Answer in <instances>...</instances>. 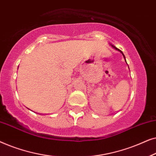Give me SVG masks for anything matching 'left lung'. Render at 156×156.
Here are the masks:
<instances>
[{
    "label": "left lung",
    "instance_id": "1",
    "mask_svg": "<svg viewBox=\"0 0 156 156\" xmlns=\"http://www.w3.org/2000/svg\"><path fill=\"white\" fill-rule=\"evenodd\" d=\"M110 45H111V46H112L113 48H114V49H115V50H117V51H119V52H120L121 53V54H122V55H123V58H124V59H125V62H126V57H125V56H124V55H123V53L122 52V51H121V50H119V49H118V48H116V47H115V46H114V45H112V44H110ZM126 64H127V62H126Z\"/></svg>",
    "mask_w": 156,
    "mask_h": 156
}]
</instances>
